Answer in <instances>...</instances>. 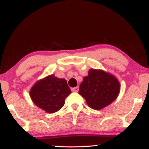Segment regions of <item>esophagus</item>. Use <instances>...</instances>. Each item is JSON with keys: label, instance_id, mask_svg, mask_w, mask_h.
Here are the masks:
<instances>
[{"label": "esophagus", "instance_id": "34e87169", "mask_svg": "<svg viewBox=\"0 0 149 149\" xmlns=\"http://www.w3.org/2000/svg\"><path fill=\"white\" fill-rule=\"evenodd\" d=\"M79 86H77L75 87L74 88H72V91L74 92H78V91H79Z\"/></svg>", "mask_w": 149, "mask_h": 149}]
</instances>
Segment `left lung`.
<instances>
[{
    "label": "left lung",
    "mask_w": 149,
    "mask_h": 149,
    "mask_svg": "<svg viewBox=\"0 0 149 149\" xmlns=\"http://www.w3.org/2000/svg\"><path fill=\"white\" fill-rule=\"evenodd\" d=\"M120 91V84L114 75L92 68L80 84L79 94L90 108L99 110L114 101Z\"/></svg>",
    "instance_id": "1"
}]
</instances>
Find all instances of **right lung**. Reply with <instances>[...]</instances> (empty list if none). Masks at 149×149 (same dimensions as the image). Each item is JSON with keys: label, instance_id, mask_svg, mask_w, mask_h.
<instances>
[{"label": "right lung", "instance_id": "right-lung-1", "mask_svg": "<svg viewBox=\"0 0 149 149\" xmlns=\"http://www.w3.org/2000/svg\"><path fill=\"white\" fill-rule=\"evenodd\" d=\"M70 93L67 81L51 74L37 81L30 89L29 95L37 107L52 114L61 109Z\"/></svg>", "mask_w": 149, "mask_h": 149}]
</instances>
